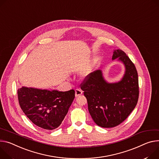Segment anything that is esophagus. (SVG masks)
<instances>
[{
	"mask_svg": "<svg viewBox=\"0 0 159 159\" xmlns=\"http://www.w3.org/2000/svg\"><path fill=\"white\" fill-rule=\"evenodd\" d=\"M75 97H78L82 94V91L80 89H75Z\"/></svg>",
	"mask_w": 159,
	"mask_h": 159,
	"instance_id": "obj_1",
	"label": "esophagus"
}]
</instances>
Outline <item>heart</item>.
Listing matches in <instances>:
<instances>
[{
	"label": "heart",
	"mask_w": 159,
	"mask_h": 159,
	"mask_svg": "<svg viewBox=\"0 0 159 159\" xmlns=\"http://www.w3.org/2000/svg\"><path fill=\"white\" fill-rule=\"evenodd\" d=\"M93 70V66H89L87 68H85L81 73V76L84 78V79H86L89 77V75H91V72Z\"/></svg>",
	"instance_id": "heart-1"
}]
</instances>
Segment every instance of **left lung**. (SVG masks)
<instances>
[{
  "label": "left lung",
  "mask_w": 159,
  "mask_h": 159,
  "mask_svg": "<svg viewBox=\"0 0 159 159\" xmlns=\"http://www.w3.org/2000/svg\"><path fill=\"white\" fill-rule=\"evenodd\" d=\"M117 58L125 67L120 80L108 82L101 70H96L81 84L94 122L109 128L119 125L134 109L139 97L138 75L134 63L120 49H115L112 60Z\"/></svg>",
  "instance_id": "8db88e82"
}]
</instances>
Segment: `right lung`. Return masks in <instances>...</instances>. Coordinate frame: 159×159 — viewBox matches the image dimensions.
<instances>
[{
  "instance_id": "right-lung-1",
  "label": "right lung",
  "mask_w": 159,
  "mask_h": 159,
  "mask_svg": "<svg viewBox=\"0 0 159 159\" xmlns=\"http://www.w3.org/2000/svg\"><path fill=\"white\" fill-rule=\"evenodd\" d=\"M23 113L35 125L46 130L58 127L75 98V91H59L23 86L18 89Z\"/></svg>"
}]
</instances>
